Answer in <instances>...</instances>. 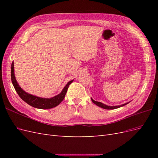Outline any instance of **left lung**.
I'll list each match as a JSON object with an SVG mask.
<instances>
[{
  "mask_svg": "<svg viewBox=\"0 0 158 158\" xmlns=\"http://www.w3.org/2000/svg\"><path fill=\"white\" fill-rule=\"evenodd\" d=\"M91 99H92V102H93L94 103H95V105H97L98 106H99V107H102V108H103V109H117V108H119V107H121L125 106V105H127V104H128V103H129V102H128V103H125V104L121 105V106H107V105H105V104H103V103H101V102L94 101V100L92 98H91Z\"/></svg>",
  "mask_w": 158,
  "mask_h": 158,
  "instance_id": "left-lung-1",
  "label": "left lung"
}]
</instances>
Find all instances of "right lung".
Masks as SVG:
<instances>
[{"mask_svg":"<svg viewBox=\"0 0 158 158\" xmlns=\"http://www.w3.org/2000/svg\"><path fill=\"white\" fill-rule=\"evenodd\" d=\"M11 80L12 84L14 87V89L16 91L17 94H18L20 98L24 101L30 106L35 107L37 109H51L55 107H56L58 105H59L61 102L64 98L65 95L67 92L69 85L73 82V80H71L69 82L66 84L64 88L62 90V92L55 95V96L52 97L51 98H43L37 97L35 95H33L31 94H27L25 91H23L21 87L18 84L17 81L16 80L15 76H14V62H12L11 65Z\"/></svg>","mask_w":158,"mask_h":158,"instance_id":"1","label":"right lung"}]
</instances>
